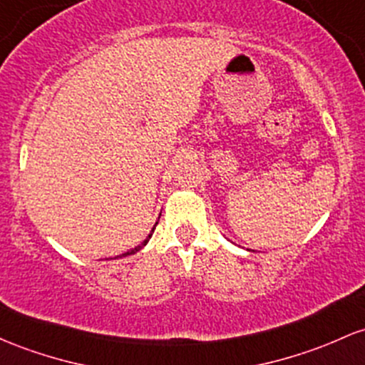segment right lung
I'll list each match as a JSON object with an SVG mask.
<instances>
[{
    "instance_id": "add662e5",
    "label": "right lung",
    "mask_w": 365,
    "mask_h": 365,
    "mask_svg": "<svg viewBox=\"0 0 365 365\" xmlns=\"http://www.w3.org/2000/svg\"><path fill=\"white\" fill-rule=\"evenodd\" d=\"M155 225H158V222H155ZM155 225H154V228H155ZM154 228H152V230H150V234H149V235H147V239H145V241H143L142 244H138V246H137V247H133V250H130V251H128V253H124V255H121V256H130V255H135V253H137V251H140V250H142V247H143V246H145V244H147V242H149V239L152 237V232H154ZM121 256H115V258H121Z\"/></svg>"
}]
</instances>
